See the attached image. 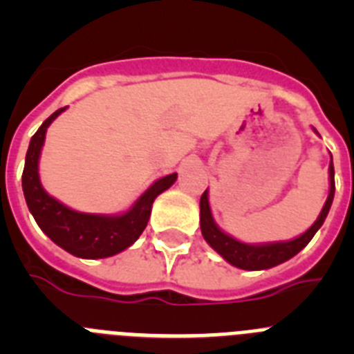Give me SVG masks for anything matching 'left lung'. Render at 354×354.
<instances>
[{"label":"left lung","mask_w":354,"mask_h":354,"mask_svg":"<svg viewBox=\"0 0 354 354\" xmlns=\"http://www.w3.org/2000/svg\"><path fill=\"white\" fill-rule=\"evenodd\" d=\"M333 195H335V170H333V162H330V195H328L326 204H324L323 211L315 220V223L305 234H301V236L292 241H287V243L253 246L227 236L216 227V223L212 221L211 207H209L207 189H205L202 198H200V228H202V236L225 261L230 262L236 268L250 271L268 270V268H273V266L289 261L290 257H294L296 253L301 252L310 243L314 234L317 232L321 225L324 223V220H326L328 211H330L331 202H333Z\"/></svg>","instance_id":"obj_1"}]
</instances>
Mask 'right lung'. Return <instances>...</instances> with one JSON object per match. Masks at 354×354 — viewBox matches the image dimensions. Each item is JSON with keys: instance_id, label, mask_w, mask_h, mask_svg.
I'll use <instances>...</instances> for the list:
<instances>
[{"instance_id": "1", "label": "right lung", "mask_w": 354, "mask_h": 354, "mask_svg": "<svg viewBox=\"0 0 354 354\" xmlns=\"http://www.w3.org/2000/svg\"><path fill=\"white\" fill-rule=\"evenodd\" d=\"M65 108L56 109L31 136L23 170L24 198L42 232L65 252L81 259L111 257L138 239L149 221L152 202L159 193L168 189L175 183L177 174L156 180L140 196L131 211L122 216L83 214L65 207L58 200L44 192L39 180V156L46 140V131Z\"/></svg>"}]
</instances>
